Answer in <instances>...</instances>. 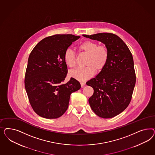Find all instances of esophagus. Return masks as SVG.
<instances>
[{
    "label": "esophagus",
    "mask_w": 155,
    "mask_h": 155,
    "mask_svg": "<svg viewBox=\"0 0 155 155\" xmlns=\"http://www.w3.org/2000/svg\"><path fill=\"white\" fill-rule=\"evenodd\" d=\"M81 87H84L85 85V82H81Z\"/></svg>",
    "instance_id": "1"
}]
</instances>
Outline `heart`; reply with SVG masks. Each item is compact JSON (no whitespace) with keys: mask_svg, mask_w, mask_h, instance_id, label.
I'll use <instances>...</instances> for the list:
<instances>
[{"mask_svg":"<svg viewBox=\"0 0 155 155\" xmlns=\"http://www.w3.org/2000/svg\"><path fill=\"white\" fill-rule=\"evenodd\" d=\"M80 51L86 54V59L84 68H78L71 71L69 75L71 77L78 81L87 80L94 75L96 71L99 73L106 65L108 59V51L104 45H99L95 41L86 40L78 45ZM64 59L66 64L71 68L76 66V54L71 49H67L64 53Z\"/></svg>","mask_w":155,"mask_h":155,"instance_id":"b5f03b06","label":"heart"}]
</instances>
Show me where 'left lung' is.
Here are the masks:
<instances>
[{
  "instance_id": "obj_1",
  "label": "left lung",
  "mask_w": 155,
  "mask_h": 155,
  "mask_svg": "<svg viewBox=\"0 0 155 155\" xmlns=\"http://www.w3.org/2000/svg\"><path fill=\"white\" fill-rule=\"evenodd\" d=\"M83 36L102 42L108 49L105 68L86 84L94 89L89 102L95 114L102 118L114 117L128 107L136 83L131 53L115 34L99 33Z\"/></svg>"
}]
</instances>
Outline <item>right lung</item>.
<instances>
[{"label": "right lung", "mask_w": 155, "mask_h": 155, "mask_svg": "<svg viewBox=\"0 0 155 155\" xmlns=\"http://www.w3.org/2000/svg\"><path fill=\"white\" fill-rule=\"evenodd\" d=\"M80 38L55 35L44 38L29 54L25 88L34 111L41 117H61L68 108L71 94L81 88L80 82L73 78L62 84L68 73L64 53Z\"/></svg>", "instance_id": "add662e5"}]
</instances>
